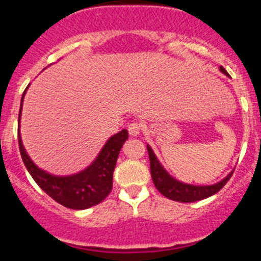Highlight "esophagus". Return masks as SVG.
<instances>
[{
  "instance_id": "esophagus-1",
  "label": "esophagus",
  "mask_w": 261,
  "mask_h": 261,
  "mask_svg": "<svg viewBox=\"0 0 261 261\" xmlns=\"http://www.w3.org/2000/svg\"><path fill=\"white\" fill-rule=\"evenodd\" d=\"M141 130H142V125L140 123H130L128 125L129 135L133 136V137H136V136L140 135V133H141Z\"/></svg>"
}]
</instances>
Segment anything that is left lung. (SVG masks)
<instances>
[{
	"mask_svg": "<svg viewBox=\"0 0 261 261\" xmlns=\"http://www.w3.org/2000/svg\"><path fill=\"white\" fill-rule=\"evenodd\" d=\"M220 70L222 71L223 74L227 75V71L220 66ZM147 153H149V158H150V172H151V179L154 181L156 190L162 193L165 197L174 201L179 202H193L199 201V200H204L206 197H211L214 193L225 186L229 179L231 177L232 171L227 174V176L223 177L222 180L218 181L216 184H211V186H193V184H187L183 181L176 180L175 177L168 174L165 170L158 158L154 154L153 149L149 145H146Z\"/></svg>",
	"mask_w": 261,
	"mask_h": 261,
	"instance_id": "1",
	"label": "left lung"
}]
</instances>
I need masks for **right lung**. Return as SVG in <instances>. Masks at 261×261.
I'll list each match as a JSON object with an SVG mask.
<instances>
[{"instance_id":"1","label":"right lung","mask_w":261,"mask_h":261,"mask_svg":"<svg viewBox=\"0 0 261 261\" xmlns=\"http://www.w3.org/2000/svg\"><path fill=\"white\" fill-rule=\"evenodd\" d=\"M26 91L27 89L24 90L22 100H20L18 126H20L23 98H24ZM126 140H128V130L123 129L108 138L105 146L102 147V150L99 151L95 161L89 167L77 174L68 175V176H57V175H52L41 170L32 162L26 149L23 146L19 128H18L20 155H22L23 163L29 170L32 179L55 201L69 209H74V211L91 208L94 205L102 202L110 195L111 190H112V177H114L117 156H119L120 150Z\"/></svg>"}]
</instances>
